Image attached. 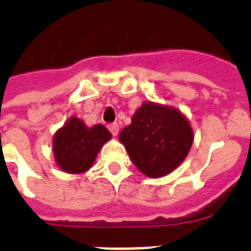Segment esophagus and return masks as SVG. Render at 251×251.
<instances>
[{
    "label": "esophagus",
    "instance_id": "obj_1",
    "mask_svg": "<svg viewBox=\"0 0 251 251\" xmlns=\"http://www.w3.org/2000/svg\"><path fill=\"white\" fill-rule=\"evenodd\" d=\"M108 129H109V131L112 133V135H117L118 134V130H120V127H118V124L117 122H113V124H109L108 125Z\"/></svg>",
    "mask_w": 251,
    "mask_h": 251
}]
</instances>
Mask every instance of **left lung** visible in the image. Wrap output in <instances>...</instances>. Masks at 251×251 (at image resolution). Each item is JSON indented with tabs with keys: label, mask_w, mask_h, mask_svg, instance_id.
Returning a JSON list of instances; mask_svg holds the SVG:
<instances>
[{
	"label": "left lung",
	"mask_w": 251,
	"mask_h": 251,
	"mask_svg": "<svg viewBox=\"0 0 251 251\" xmlns=\"http://www.w3.org/2000/svg\"><path fill=\"white\" fill-rule=\"evenodd\" d=\"M118 139L143 175L159 178L169 175L185 160L194 134L189 120L178 109L146 101Z\"/></svg>",
	"instance_id": "left-lung-1"
}]
</instances>
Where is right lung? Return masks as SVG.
I'll list each match as a JSON object with an SVG mask.
<instances>
[{
    "label": "right lung",
    "mask_w": 251,
    "mask_h": 251,
    "mask_svg": "<svg viewBox=\"0 0 251 251\" xmlns=\"http://www.w3.org/2000/svg\"><path fill=\"white\" fill-rule=\"evenodd\" d=\"M112 134L101 124L92 127L82 120L70 117L53 138V155L57 167L66 173L79 175L88 171L104 143Z\"/></svg>",
    "instance_id": "1"
}]
</instances>
